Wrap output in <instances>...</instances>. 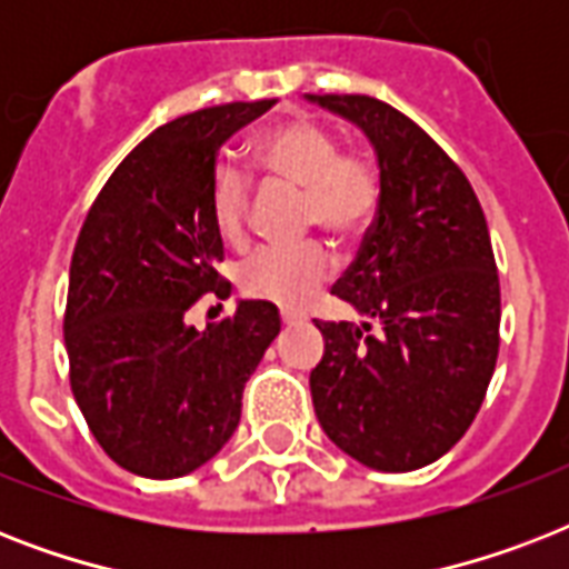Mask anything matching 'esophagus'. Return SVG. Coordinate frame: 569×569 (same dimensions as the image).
Instances as JSON below:
<instances>
[{"label": "esophagus", "mask_w": 569, "mask_h": 569, "mask_svg": "<svg viewBox=\"0 0 569 569\" xmlns=\"http://www.w3.org/2000/svg\"><path fill=\"white\" fill-rule=\"evenodd\" d=\"M280 321H283V325H295V321H298V312L283 310V312H280Z\"/></svg>", "instance_id": "1"}]
</instances>
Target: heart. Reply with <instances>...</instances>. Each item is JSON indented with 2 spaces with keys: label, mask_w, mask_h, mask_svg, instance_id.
I'll return each instance as SVG.
<instances>
[{
  "label": "heart",
  "mask_w": 569,
  "mask_h": 569,
  "mask_svg": "<svg viewBox=\"0 0 569 569\" xmlns=\"http://www.w3.org/2000/svg\"><path fill=\"white\" fill-rule=\"evenodd\" d=\"M259 168L303 189V221L330 239L348 241L372 223L380 200L375 164L363 156L339 153V141L310 120H292L268 129L257 141ZM248 177L218 164L209 182V214L223 241H241L248 223ZM330 259L319 244L303 248H262L239 268L241 292L257 301L298 310L328 280Z\"/></svg>",
  "instance_id": "1"
}]
</instances>
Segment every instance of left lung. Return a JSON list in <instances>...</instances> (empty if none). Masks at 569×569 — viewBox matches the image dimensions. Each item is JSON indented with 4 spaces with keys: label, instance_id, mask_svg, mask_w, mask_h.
Listing matches in <instances>:
<instances>
[{
    "label": "left lung",
    "instance_id": "8db88e82",
    "mask_svg": "<svg viewBox=\"0 0 569 569\" xmlns=\"http://www.w3.org/2000/svg\"><path fill=\"white\" fill-rule=\"evenodd\" d=\"M375 150L372 230L333 295L363 321H316L325 355L312 407L339 449L378 472L442 458L485 401L499 355V274L476 191L458 164L387 102L307 93Z\"/></svg>",
    "mask_w": 569,
    "mask_h": 569
}]
</instances>
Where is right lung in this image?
I'll list each match as a JSON object with an SVG mask.
<instances>
[{
	"mask_svg": "<svg viewBox=\"0 0 569 569\" xmlns=\"http://www.w3.org/2000/svg\"><path fill=\"white\" fill-rule=\"evenodd\" d=\"M271 106L227 102L156 129L111 173L76 239L64 312L70 387L102 451L136 476L180 478L212 460L280 333L268 301H239L203 330L186 319L203 295H230L209 214L218 150Z\"/></svg>",
	"mask_w": 569,
	"mask_h": 569,
	"instance_id": "1",
	"label": "right lung"
}]
</instances>
